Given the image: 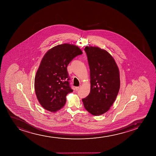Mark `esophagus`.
Masks as SVG:
<instances>
[{"mask_svg": "<svg viewBox=\"0 0 156 156\" xmlns=\"http://www.w3.org/2000/svg\"><path fill=\"white\" fill-rule=\"evenodd\" d=\"M80 87H75V90H76V91H77L78 90H79V89H80Z\"/></svg>", "mask_w": 156, "mask_h": 156, "instance_id": "esophagus-1", "label": "esophagus"}]
</instances>
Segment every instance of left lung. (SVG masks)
<instances>
[{"label":"left lung","mask_w":156,"mask_h":156,"mask_svg":"<svg viewBox=\"0 0 156 156\" xmlns=\"http://www.w3.org/2000/svg\"><path fill=\"white\" fill-rule=\"evenodd\" d=\"M84 50L90 66V90L82 100L85 109L98 116L107 112L115 102L120 90V72L107 51L88 46Z\"/></svg>","instance_id":"1"}]
</instances>
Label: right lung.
<instances>
[{
    "label": "right lung",
    "instance_id": "obj_1",
    "mask_svg": "<svg viewBox=\"0 0 156 156\" xmlns=\"http://www.w3.org/2000/svg\"><path fill=\"white\" fill-rule=\"evenodd\" d=\"M82 54L79 47L66 43L52 47L45 54L34 81L36 97L45 109L55 112L65 106L66 95L73 91L67 66L74 58Z\"/></svg>",
    "mask_w": 156,
    "mask_h": 156
}]
</instances>
